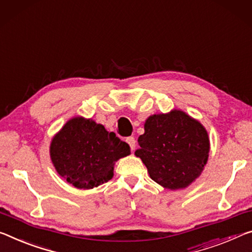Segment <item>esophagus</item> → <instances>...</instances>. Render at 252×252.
Masks as SVG:
<instances>
[{
	"instance_id": "obj_1",
	"label": "esophagus",
	"mask_w": 252,
	"mask_h": 252,
	"mask_svg": "<svg viewBox=\"0 0 252 252\" xmlns=\"http://www.w3.org/2000/svg\"><path fill=\"white\" fill-rule=\"evenodd\" d=\"M126 142L129 143V146H130L131 149H132V150L135 149V145H137V142H135L134 137H127L126 138Z\"/></svg>"
}]
</instances>
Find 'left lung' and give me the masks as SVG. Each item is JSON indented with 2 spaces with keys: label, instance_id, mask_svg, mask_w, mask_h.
Listing matches in <instances>:
<instances>
[{
  "label": "left lung",
  "instance_id": "1",
  "mask_svg": "<svg viewBox=\"0 0 252 252\" xmlns=\"http://www.w3.org/2000/svg\"><path fill=\"white\" fill-rule=\"evenodd\" d=\"M138 143L135 156L141 158L151 179L169 189H185L193 183L209 158L204 126L178 110L148 118Z\"/></svg>",
  "mask_w": 252,
  "mask_h": 252
}]
</instances>
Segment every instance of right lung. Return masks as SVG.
Masks as SVG:
<instances>
[{
    "mask_svg": "<svg viewBox=\"0 0 252 252\" xmlns=\"http://www.w3.org/2000/svg\"><path fill=\"white\" fill-rule=\"evenodd\" d=\"M130 154V146L92 120L74 118L55 135L50 157L56 170L77 189H90L113 176L118 159Z\"/></svg>",
    "mask_w": 252,
    "mask_h": 252,
    "instance_id": "obj_1",
    "label": "right lung"
}]
</instances>
